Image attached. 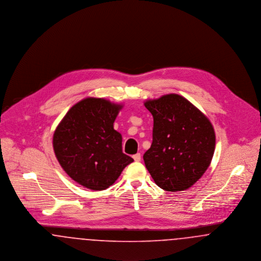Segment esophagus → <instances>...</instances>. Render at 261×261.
Masks as SVG:
<instances>
[{"label":"esophagus","mask_w":261,"mask_h":261,"mask_svg":"<svg viewBox=\"0 0 261 261\" xmlns=\"http://www.w3.org/2000/svg\"><path fill=\"white\" fill-rule=\"evenodd\" d=\"M133 159H134L135 162H140V161H141V153L138 152L136 154H134V155H133Z\"/></svg>","instance_id":"34e87169"}]
</instances>
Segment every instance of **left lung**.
Segmentation results:
<instances>
[{"label": "left lung", "mask_w": 261, "mask_h": 261, "mask_svg": "<svg viewBox=\"0 0 261 261\" xmlns=\"http://www.w3.org/2000/svg\"><path fill=\"white\" fill-rule=\"evenodd\" d=\"M144 105L153 117L152 143L144 154L146 167L160 188L185 191L211 165L215 149L211 120L177 94L147 99Z\"/></svg>", "instance_id": "1"}]
</instances>
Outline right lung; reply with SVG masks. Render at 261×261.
<instances>
[{
    "label": "right lung",
    "mask_w": 261,
    "mask_h": 261,
    "mask_svg": "<svg viewBox=\"0 0 261 261\" xmlns=\"http://www.w3.org/2000/svg\"><path fill=\"white\" fill-rule=\"evenodd\" d=\"M123 105L102 98L81 99L66 112L53 136L56 158L79 185L106 190L134 160L122 151L113 123Z\"/></svg>",
    "instance_id": "add662e5"
}]
</instances>
